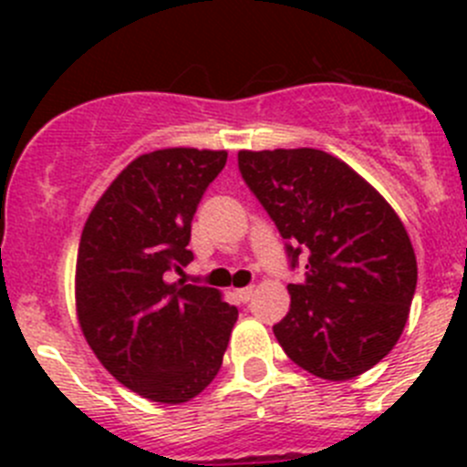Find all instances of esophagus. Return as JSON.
<instances>
[{
  "instance_id": "34e87169",
  "label": "esophagus",
  "mask_w": 467,
  "mask_h": 467,
  "mask_svg": "<svg viewBox=\"0 0 467 467\" xmlns=\"http://www.w3.org/2000/svg\"><path fill=\"white\" fill-rule=\"evenodd\" d=\"M253 294H255V286H244V289H237V296L242 303H248V300L253 298Z\"/></svg>"
}]
</instances>
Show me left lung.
I'll return each instance as SVG.
<instances>
[{"mask_svg": "<svg viewBox=\"0 0 467 467\" xmlns=\"http://www.w3.org/2000/svg\"><path fill=\"white\" fill-rule=\"evenodd\" d=\"M239 171L286 239L291 307L273 325L294 364L346 381L379 364L398 343L418 282L407 228L350 164L318 149L239 150Z\"/></svg>", "mask_w": 467, "mask_h": 467, "instance_id": "1", "label": "left lung"}]
</instances>
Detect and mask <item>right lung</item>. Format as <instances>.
<instances>
[{
    "instance_id": "add662e5",
    "label": "right lung",
    "mask_w": 467,
    "mask_h": 467,
    "mask_svg": "<svg viewBox=\"0 0 467 467\" xmlns=\"http://www.w3.org/2000/svg\"><path fill=\"white\" fill-rule=\"evenodd\" d=\"M228 150L158 149L110 182L83 225L74 298L88 346L150 402L196 398L223 364L237 307L210 286L169 282L187 266L192 219Z\"/></svg>"
}]
</instances>
